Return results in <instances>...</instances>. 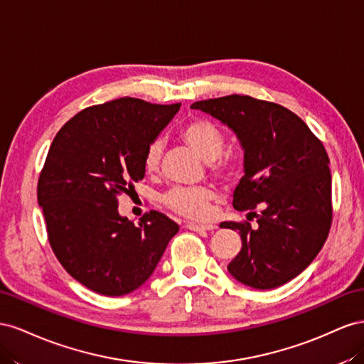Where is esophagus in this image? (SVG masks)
<instances>
[{"label": "esophagus", "instance_id": "obj_1", "mask_svg": "<svg viewBox=\"0 0 364 364\" xmlns=\"http://www.w3.org/2000/svg\"><path fill=\"white\" fill-rule=\"evenodd\" d=\"M189 228V230H193V232H209V230H213V228H216L215 224H210V223H205V224H200V223H188V225H186Z\"/></svg>", "mask_w": 364, "mask_h": 364}]
</instances>
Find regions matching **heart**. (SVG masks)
Returning a JSON list of instances; mask_svg holds the SVG:
<instances>
[{
    "label": "heart",
    "instance_id": "heart-1",
    "mask_svg": "<svg viewBox=\"0 0 364 364\" xmlns=\"http://www.w3.org/2000/svg\"><path fill=\"white\" fill-rule=\"evenodd\" d=\"M180 136L183 141L209 164L210 172L221 181H230L240 168V160L235 154H224V136L221 129L209 120L195 119L186 123ZM163 157L161 140H154L144 151L143 168L154 173L160 168ZM215 193L209 188H181L176 186L163 195V204L169 210L186 218H204L210 210Z\"/></svg>",
    "mask_w": 364,
    "mask_h": 364
}]
</instances>
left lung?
Returning <instances> with one entry per match:
<instances>
[{"label":"left lung","instance_id":"left-lung-1","mask_svg":"<svg viewBox=\"0 0 364 364\" xmlns=\"http://www.w3.org/2000/svg\"><path fill=\"white\" fill-rule=\"evenodd\" d=\"M232 129L244 151L233 207L250 223H221L241 235L227 269L237 282L272 289L299 276L323 247L332 221L331 171L323 144L277 103L232 95L191 105ZM262 210L255 213V209Z\"/></svg>","mask_w":364,"mask_h":364}]
</instances>
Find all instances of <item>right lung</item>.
Instances as JSON below:
<instances>
[{"label": "right lung", "instance_id": "right-lung-1", "mask_svg": "<svg viewBox=\"0 0 364 364\" xmlns=\"http://www.w3.org/2000/svg\"><path fill=\"white\" fill-rule=\"evenodd\" d=\"M180 107L116 99L77 112L51 143L38 203L58 261L91 291L132 293L178 232V224L155 210L131 223L119 213V195L143 180L144 151Z\"/></svg>", "mask_w": 364, "mask_h": 364}]
</instances>
